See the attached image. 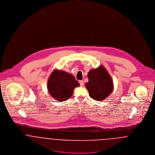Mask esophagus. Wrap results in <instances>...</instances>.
<instances>
[{
  "mask_svg": "<svg viewBox=\"0 0 155 155\" xmlns=\"http://www.w3.org/2000/svg\"><path fill=\"white\" fill-rule=\"evenodd\" d=\"M79 84H80V85L81 86V87H82L83 85H84V81H79Z\"/></svg>",
  "mask_w": 155,
  "mask_h": 155,
  "instance_id": "34e87169",
  "label": "esophagus"
}]
</instances>
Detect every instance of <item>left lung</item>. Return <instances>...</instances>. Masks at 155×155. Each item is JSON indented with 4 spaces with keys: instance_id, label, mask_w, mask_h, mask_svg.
I'll return each instance as SVG.
<instances>
[{
    "instance_id": "1",
    "label": "left lung",
    "mask_w": 155,
    "mask_h": 155,
    "mask_svg": "<svg viewBox=\"0 0 155 155\" xmlns=\"http://www.w3.org/2000/svg\"><path fill=\"white\" fill-rule=\"evenodd\" d=\"M89 81L85 84L91 98L101 101L106 98L113 90V82L107 70L103 66L90 70Z\"/></svg>"
}]
</instances>
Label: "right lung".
I'll return each mask as SVG.
<instances>
[{"label":"right lung","instance_id":"add662e5","mask_svg":"<svg viewBox=\"0 0 155 155\" xmlns=\"http://www.w3.org/2000/svg\"><path fill=\"white\" fill-rule=\"evenodd\" d=\"M79 86L74 77L66 71L55 69L49 77L47 88L49 94L58 101L69 99L73 89Z\"/></svg>","mask_w":155,"mask_h":155}]
</instances>
